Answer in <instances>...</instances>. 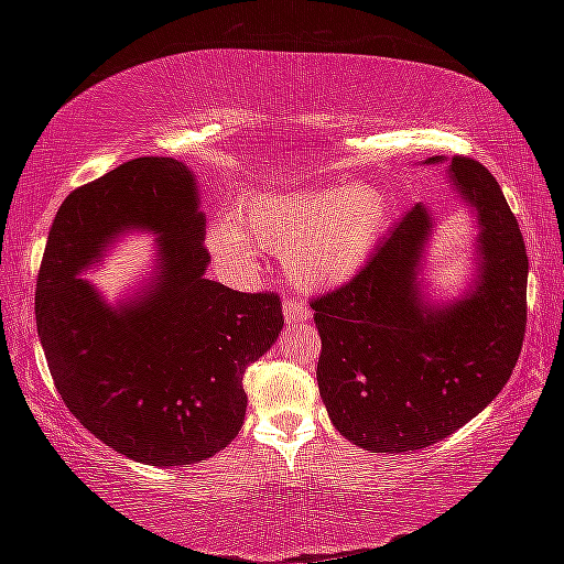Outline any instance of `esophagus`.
Returning a JSON list of instances; mask_svg holds the SVG:
<instances>
[{
  "label": "esophagus",
  "instance_id": "esophagus-1",
  "mask_svg": "<svg viewBox=\"0 0 564 564\" xmlns=\"http://www.w3.org/2000/svg\"><path fill=\"white\" fill-rule=\"evenodd\" d=\"M283 316H285V323H289V328L291 326H301V323H305V321L311 318V308L303 301L289 299V301L283 303Z\"/></svg>",
  "mask_w": 564,
  "mask_h": 564
}]
</instances>
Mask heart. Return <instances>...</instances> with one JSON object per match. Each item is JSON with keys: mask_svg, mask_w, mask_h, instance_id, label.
<instances>
[{"mask_svg": "<svg viewBox=\"0 0 564 564\" xmlns=\"http://www.w3.org/2000/svg\"><path fill=\"white\" fill-rule=\"evenodd\" d=\"M388 204L378 188L352 184L261 196L214 231V248L234 263L251 261V241L281 253L295 279L333 285L350 279L383 234Z\"/></svg>", "mask_w": 564, "mask_h": 564, "instance_id": "b5f03b06", "label": "heart"}]
</instances>
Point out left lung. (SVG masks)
<instances>
[{"mask_svg":"<svg viewBox=\"0 0 564 564\" xmlns=\"http://www.w3.org/2000/svg\"><path fill=\"white\" fill-rule=\"evenodd\" d=\"M451 174L482 226L480 279L467 299L445 308L420 301L415 271L433 218L415 204L348 283L311 301L321 398L336 431L366 451H423L453 435L520 358L528 251L518 218L480 161L453 156Z\"/></svg>","mask_w":564,"mask_h":564,"instance_id":"1","label":"left lung"}]
</instances>
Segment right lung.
Instances as JSON below:
<instances>
[{
  "label": "right lung",
  "mask_w": 564,
  "mask_h": 564,
  "mask_svg": "<svg viewBox=\"0 0 564 564\" xmlns=\"http://www.w3.org/2000/svg\"><path fill=\"white\" fill-rule=\"evenodd\" d=\"M127 227L162 238L154 294L111 312L75 275ZM191 171L139 156L74 188L56 212L36 275V330L69 413L113 451L147 465H194L234 441L246 417L243 373L283 328L281 295L204 279Z\"/></svg>",
  "instance_id": "right-lung-1"
}]
</instances>
